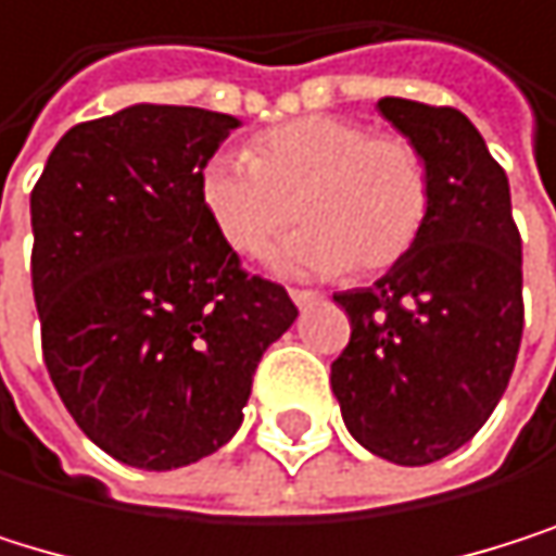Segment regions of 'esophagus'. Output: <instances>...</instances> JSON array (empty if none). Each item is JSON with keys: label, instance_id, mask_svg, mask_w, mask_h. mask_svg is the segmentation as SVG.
Segmentation results:
<instances>
[{"label": "esophagus", "instance_id": "34e87169", "mask_svg": "<svg viewBox=\"0 0 556 556\" xmlns=\"http://www.w3.org/2000/svg\"><path fill=\"white\" fill-rule=\"evenodd\" d=\"M288 294H291V301L298 304V308H308V304L321 301V294H318V291H301V288H291Z\"/></svg>", "mask_w": 556, "mask_h": 556}]
</instances>
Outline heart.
<instances>
[{"instance_id": "obj_1", "label": "heart", "mask_w": 556, "mask_h": 556, "mask_svg": "<svg viewBox=\"0 0 556 556\" xmlns=\"http://www.w3.org/2000/svg\"><path fill=\"white\" fill-rule=\"evenodd\" d=\"M199 202L235 255H262L294 218L304 225L271 255L285 275L384 271L425 231L431 175L401 135L308 115L252 138L244 155H215L199 175Z\"/></svg>"}]
</instances>
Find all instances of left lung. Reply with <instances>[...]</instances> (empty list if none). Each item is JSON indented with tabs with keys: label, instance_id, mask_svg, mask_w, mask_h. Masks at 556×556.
I'll list each match as a JSON object with an SVG mask.
<instances>
[{
	"label": "left lung",
	"instance_id": "left-lung-1",
	"mask_svg": "<svg viewBox=\"0 0 556 556\" xmlns=\"http://www.w3.org/2000/svg\"><path fill=\"white\" fill-rule=\"evenodd\" d=\"M378 112L418 149L431 208L410 252L371 288L338 291L351 341L331 391L351 438L421 467L454 454L497 407L523 331L520 235L510 185L457 109L381 99Z\"/></svg>",
	"mask_w": 556,
	"mask_h": 556
}]
</instances>
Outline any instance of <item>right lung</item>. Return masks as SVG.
Segmentation results:
<instances>
[{"mask_svg":"<svg viewBox=\"0 0 556 556\" xmlns=\"http://www.w3.org/2000/svg\"><path fill=\"white\" fill-rule=\"evenodd\" d=\"M235 115L135 102L68 128L33 188L49 378L92 444L172 470L241 428L252 375L298 318L218 238L199 175Z\"/></svg>","mask_w":556,"mask_h":556,"instance_id":"1","label":"right lung"}]
</instances>
